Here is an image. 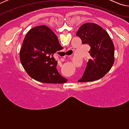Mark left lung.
<instances>
[{
    "label": "left lung",
    "instance_id": "obj_1",
    "mask_svg": "<svg viewBox=\"0 0 129 129\" xmlns=\"http://www.w3.org/2000/svg\"><path fill=\"white\" fill-rule=\"evenodd\" d=\"M76 35L83 44L90 47L86 69L78 82H91L103 77L114 62V46L108 32L95 23H87L81 26Z\"/></svg>",
    "mask_w": 129,
    "mask_h": 129
}]
</instances>
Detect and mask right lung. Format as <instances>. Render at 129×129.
Here are the masks:
<instances>
[{"instance_id":"1","label":"right lung","mask_w":129,"mask_h":129,"mask_svg":"<svg viewBox=\"0 0 129 129\" xmlns=\"http://www.w3.org/2000/svg\"><path fill=\"white\" fill-rule=\"evenodd\" d=\"M63 48L57 36L47 26L30 29L24 39L20 51L22 66L30 77L39 82L61 84L67 81L56 69L53 55Z\"/></svg>"}]
</instances>
